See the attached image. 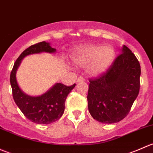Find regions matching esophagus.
Returning a JSON list of instances; mask_svg holds the SVG:
<instances>
[{
  "label": "esophagus",
  "instance_id": "obj_1",
  "mask_svg": "<svg viewBox=\"0 0 153 153\" xmlns=\"http://www.w3.org/2000/svg\"><path fill=\"white\" fill-rule=\"evenodd\" d=\"M82 81H84V78H82V77H79V78H78V79H77V83L82 82Z\"/></svg>",
  "mask_w": 153,
  "mask_h": 153
}]
</instances>
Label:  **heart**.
Returning a JSON list of instances; mask_svg holds the SVG:
<instances>
[{"label": "heart", "mask_w": 153, "mask_h": 153, "mask_svg": "<svg viewBox=\"0 0 153 153\" xmlns=\"http://www.w3.org/2000/svg\"><path fill=\"white\" fill-rule=\"evenodd\" d=\"M115 55V49L110 45L87 44L78 48L72 54V60L77 65L86 66V71L90 75H98L110 67Z\"/></svg>", "instance_id": "b5f03b06"}]
</instances>
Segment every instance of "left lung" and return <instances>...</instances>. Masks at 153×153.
Here are the masks:
<instances>
[{"label": "left lung", "instance_id": "8db88e82", "mask_svg": "<svg viewBox=\"0 0 153 153\" xmlns=\"http://www.w3.org/2000/svg\"><path fill=\"white\" fill-rule=\"evenodd\" d=\"M141 66L135 55L124 45L106 72L89 79L88 109L92 118L103 124H114L129 112L140 89Z\"/></svg>", "mask_w": 153, "mask_h": 153}]
</instances>
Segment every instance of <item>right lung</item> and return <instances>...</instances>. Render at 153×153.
Wrapping results in <instances>:
<instances>
[{
    "mask_svg": "<svg viewBox=\"0 0 153 153\" xmlns=\"http://www.w3.org/2000/svg\"><path fill=\"white\" fill-rule=\"evenodd\" d=\"M55 52L56 49L45 41L30 46L18 57L10 74V84L15 104L23 114L35 124H49L58 121L64 112L67 95L75 87V84L68 86L61 83H56L43 95L30 96L24 93L18 86L16 72L21 61L27 55L41 52L54 53Z\"/></svg>",
    "mask_w": 153,
    "mask_h": 153,
    "instance_id": "obj_1",
    "label": "right lung"
}]
</instances>
